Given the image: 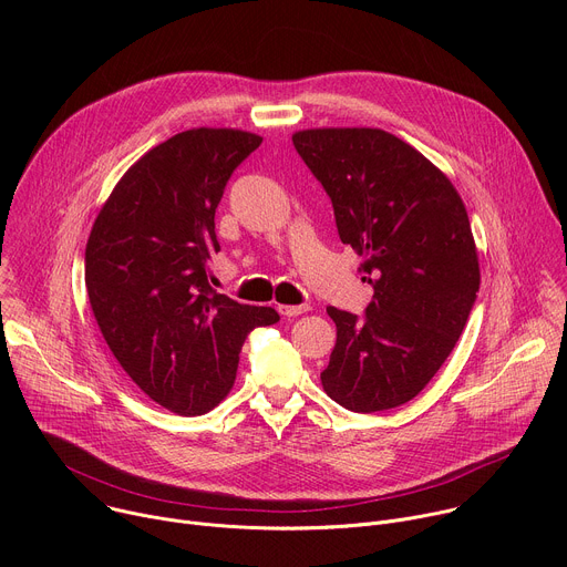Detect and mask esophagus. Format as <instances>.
<instances>
[{"label": "esophagus", "mask_w": 567, "mask_h": 567, "mask_svg": "<svg viewBox=\"0 0 567 567\" xmlns=\"http://www.w3.org/2000/svg\"><path fill=\"white\" fill-rule=\"evenodd\" d=\"M278 311L282 316H300V313L309 311V305H278Z\"/></svg>", "instance_id": "obj_1"}]
</instances>
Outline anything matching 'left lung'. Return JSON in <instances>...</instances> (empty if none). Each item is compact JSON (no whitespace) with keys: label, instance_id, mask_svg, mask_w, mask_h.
Wrapping results in <instances>:
<instances>
[{"label":"left lung","instance_id":"left-lung-1","mask_svg":"<svg viewBox=\"0 0 567 567\" xmlns=\"http://www.w3.org/2000/svg\"><path fill=\"white\" fill-rule=\"evenodd\" d=\"M291 141L374 289L365 316L328 307L337 346L322 390L354 413L396 409L453 352L480 287L464 202L422 152L385 130L313 127Z\"/></svg>","mask_w":567,"mask_h":567}]
</instances>
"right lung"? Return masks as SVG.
<instances>
[{
  "mask_svg": "<svg viewBox=\"0 0 567 567\" xmlns=\"http://www.w3.org/2000/svg\"><path fill=\"white\" fill-rule=\"evenodd\" d=\"M262 136L193 127L145 152L99 210L85 285L99 330L127 377L171 413L195 417L230 392L254 328L280 320L208 285L215 208Z\"/></svg>",
  "mask_w": 567,
  "mask_h": 567,
  "instance_id": "add662e5",
  "label": "right lung"
}]
</instances>
